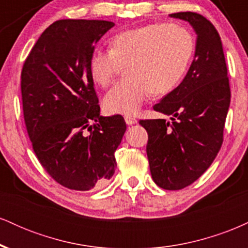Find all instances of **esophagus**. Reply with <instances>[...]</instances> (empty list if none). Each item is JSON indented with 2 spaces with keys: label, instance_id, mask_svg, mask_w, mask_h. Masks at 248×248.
I'll list each match as a JSON object with an SVG mask.
<instances>
[{
  "label": "esophagus",
  "instance_id": "1",
  "mask_svg": "<svg viewBox=\"0 0 248 248\" xmlns=\"http://www.w3.org/2000/svg\"><path fill=\"white\" fill-rule=\"evenodd\" d=\"M124 121H126V124H128V126H132V124H135L136 122H138V120H136V119L132 115L124 116Z\"/></svg>",
  "mask_w": 248,
  "mask_h": 248
}]
</instances>
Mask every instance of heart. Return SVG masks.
<instances>
[{"instance_id": "heart-1", "label": "heart", "mask_w": 248, "mask_h": 248, "mask_svg": "<svg viewBox=\"0 0 248 248\" xmlns=\"http://www.w3.org/2000/svg\"><path fill=\"white\" fill-rule=\"evenodd\" d=\"M193 52L195 41L186 28L148 24L119 32L109 50L93 51L88 71L95 84L106 87L124 65L126 77L108 91L104 107L110 114H135L150 93L167 94L177 86Z\"/></svg>"}]
</instances>
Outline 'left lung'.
<instances>
[{
	"label": "left lung",
	"instance_id": "left-lung-1",
	"mask_svg": "<svg viewBox=\"0 0 248 248\" xmlns=\"http://www.w3.org/2000/svg\"><path fill=\"white\" fill-rule=\"evenodd\" d=\"M197 33L196 52L186 78L154 106L171 115L140 120L148 133L150 173L164 190L186 187L206 171L223 144L224 126L231 101L227 66L220 36L209 19L192 11L175 13Z\"/></svg>",
	"mask_w": 248,
	"mask_h": 248
}]
</instances>
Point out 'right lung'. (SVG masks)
I'll return each mask as SVG.
<instances>
[{
    "instance_id": "add662e5",
    "label": "right lung",
    "mask_w": 248,
    "mask_h": 248,
    "mask_svg": "<svg viewBox=\"0 0 248 248\" xmlns=\"http://www.w3.org/2000/svg\"><path fill=\"white\" fill-rule=\"evenodd\" d=\"M113 27L98 19L56 21L22 69L23 115L33 152L45 171L71 190L98 189L112 178L114 153L126 132L120 114L100 115L88 71L94 45Z\"/></svg>"
}]
</instances>
